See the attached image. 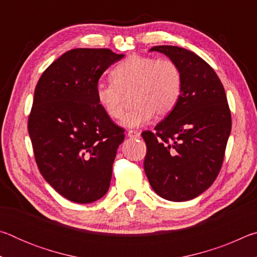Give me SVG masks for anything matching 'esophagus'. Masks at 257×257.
Listing matches in <instances>:
<instances>
[{"mask_svg": "<svg viewBox=\"0 0 257 257\" xmlns=\"http://www.w3.org/2000/svg\"><path fill=\"white\" fill-rule=\"evenodd\" d=\"M139 136H141V133L137 130H129L128 132V137L130 138H139Z\"/></svg>", "mask_w": 257, "mask_h": 257, "instance_id": "obj_1", "label": "esophagus"}]
</instances>
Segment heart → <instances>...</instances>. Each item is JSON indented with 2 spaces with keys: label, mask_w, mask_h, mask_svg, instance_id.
<instances>
[{
  "label": "heart",
  "mask_w": 257,
  "mask_h": 257,
  "mask_svg": "<svg viewBox=\"0 0 257 257\" xmlns=\"http://www.w3.org/2000/svg\"><path fill=\"white\" fill-rule=\"evenodd\" d=\"M111 81H99L95 88L97 102L108 116L119 119L124 94L132 92L134 106L121 120L124 127H141L175 110L182 94V73L168 58L133 54L111 71Z\"/></svg>",
  "instance_id": "1"
}]
</instances>
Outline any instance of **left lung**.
<instances>
[{
    "label": "left lung",
    "mask_w": 257,
    "mask_h": 257,
    "mask_svg": "<svg viewBox=\"0 0 257 257\" xmlns=\"http://www.w3.org/2000/svg\"><path fill=\"white\" fill-rule=\"evenodd\" d=\"M182 73V94L175 110L142 136L147 152L144 170L161 197L185 202L210 187L222 167L231 113L223 85L212 67L194 52L160 45Z\"/></svg>",
    "instance_id": "1"
}]
</instances>
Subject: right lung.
I'll return each instance as SVG.
<instances>
[{
    "instance_id": "1",
    "label": "right lung",
    "mask_w": 257,
    "mask_h": 257,
    "mask_svg": "<svg viewBox=\"0 0 257 257\" xmlns=\"http://www.w3.org/2000/svg\"><path fill=\"white\" fill-rule=\"evenodd\" d=\"M123 54L108 49L66 52L43 72L28 118L35 160L44 179L75 203L106 194L124 132L99 105L95 88Z\"/></svg>"
}]
</instances>
